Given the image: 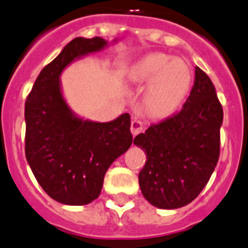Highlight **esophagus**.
Masks as SVG:
<instances>
[{
	"instance_id": "esophagus-1",
	"label": "esophagus",
	"mask_w": 248,
	"mask_h": 248,
	"mask_svg": "<svg viewBox=\"0 0 248 248\" xmlns=\"http://www.w3.org/2000/svg\"><path fill=\"white\" fill-rule=\"evenodd\" d=\"M143 131V124L140 121V120L135 119L132 120V124H131V133L133 135V137L137 135H140V132Z\"/></svg>"
}]
</instances>
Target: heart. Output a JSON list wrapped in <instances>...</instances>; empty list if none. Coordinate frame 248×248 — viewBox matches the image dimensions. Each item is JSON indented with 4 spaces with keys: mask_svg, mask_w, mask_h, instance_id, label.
Instances as JSON below:
<instances>
[{
    "mask_svg": "<svg viewBox=\"0 0 248 248\" xmlns=\"http://www.w3.org/2000/svg\"><path fill=\"white\" fill-rule=\"evenodd\" d=\"M127 80L143 88L142 106L153 119H165L185 103L193 84L191 66L163 52H150L132 64Z\"/></svg>",
    "mask_w": 248,
    "mask_h": 248,
    "instance_id": "heart-1",
    "label": "heart"
}]
</instances>
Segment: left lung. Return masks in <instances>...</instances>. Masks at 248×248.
<instances>
[{
	"label": "left lung",
	"mask_w": 248,
	"mask_h": 248,
	"mask_svg": "<svg viewBox=\"0 0 248 248\" xmlns=\"http://www.w3.org/2000/svg\"><path fill=\"white\" fill-rule=\"evenodd\" d=\"M223 108L210 78L196 67L184 108L133 140L147 161L138 175L145 200L160 209L191 203L209 181L219 159Z\"/></svg>",
	"instance_id": "1"
}]
</instances>
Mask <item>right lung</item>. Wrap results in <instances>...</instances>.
Instances as JSON below:
<instances>
[{
  "mask_svg": "<svg viewBox=\"0 0 248 248\" xmlns=\"http://www.w3.org/2000/svg\"><path fill=\"white\" fill-rule=\"evenodd\" d=\"M117 43V39H113ZM103 38H76L45 66L25 101V156L36 181L56 202L84 205L99 197L111 164L132 144L129 113L110 122L78 116L62 93L72 62L108 47Z\"/></svg>",
  "mask_w": 248,
  "mask_h": 248,
  "instance_id": "1",
  "label": "right lung"
}]
</instances>
